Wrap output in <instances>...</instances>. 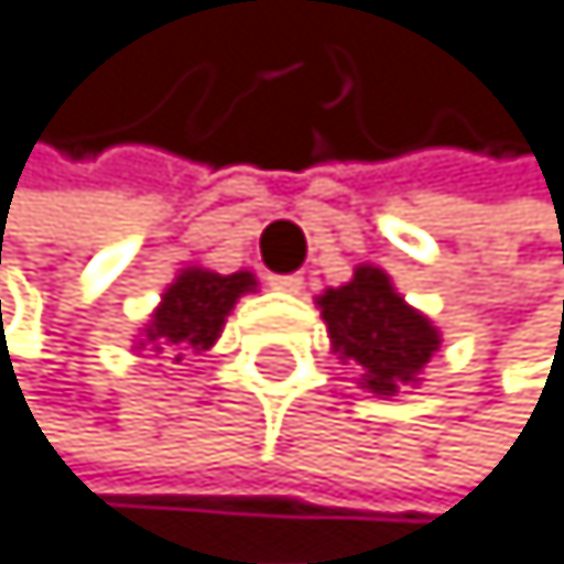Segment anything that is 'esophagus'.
<instances>
[{
  "label": "esophagus",
  "instance_id": "obj_1",
  "mask_svg": "<svg viewBox=\"0 0 564 564\" xmlns=\"http://www.w3.org/2000/svg\"><path fill=\"white\" fill-rule=\"evenodd\" d=\"M265 280H270V288L288 291V294H299V291H302V284H305L302 273H270Z\"/></svg>",
  "mask_w": 564,
  "mask_h": 564
}]
</instances>
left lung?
I'll return each instance as SVG.
<instances>
[{
  "label": "left lung",
  "instance_id": "left-lung-1",
  "mask_svg": "<svg viewBox=\"0 0 564 564\" xmlns=\"http://www.w3.org/2000/svg\"><path fill=\"white\" fill-rule=\"evenodd\" d=\"M330 345L341 364L359 370L364 389L399 392L438 349V330L399 299L392 280L375 265H359L345 288L319 294Z\"/></svg>",
  "mask_w": 564,
  "mask_h": 564
}]
</instances>
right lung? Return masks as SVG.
<instances>
[{"label":"right lung","mask_w":564,"mask_h":564,"mask_svg":"<svg viewBox=\"0 0 564 564\" xmlns=\"http://www.w3.org/2000/svg\"><path fill=\"white\" fill-rule=\"evenodd\" d=\"M251 288V273L223 276L208 270H183L165 291L154 319H150L147 345H154V352H169L175 359H183L186 352L212 349L234 302Z\"/></svg>","instance_id":"obj_1"}]
</instances>
